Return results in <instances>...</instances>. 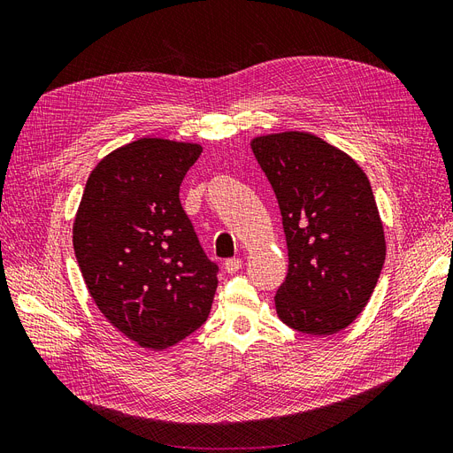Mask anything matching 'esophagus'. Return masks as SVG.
Segmentation results:
<instances>
[{"label":"esophagus","mask_w":453,"mask_h":453,"mask_svg":"<svg viewBox=\"0 0 453 453\" xmlns=\"http://www.w3.org/2000/svg\"><path fill=\"white\" fill-rule=\"evenodd\" d=\"M242 266H243V260H242V258H238V257H234V258H226V260H225V270H226L228 273H236Z\"/></svg>","instance_id":"obj_1"}]
</instances>
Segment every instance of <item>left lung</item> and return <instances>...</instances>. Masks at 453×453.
Returning a JSON list of instances; mask_svg holds the SVG:
<instances>
[{"instance_id":"obj_1","label":"left lung","mask_w":453,"mask_h":453,"mask_svg":"<svg viewBox=\"0 0 453 453\" xmlns=\"http://www.w3.org/2000/svg\"><path fill=\"white\" fill-rule=\"evenodd\" d=\"M253 155L276 193L289 251L280 319L298 333L334 334L365 310L386 260L368 177L344 150L308 132L260 135Z\"/></svg>"}]
</instances>
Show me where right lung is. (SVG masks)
Segmentation results:
<instances>
[{"mask_svg":"<svg viewBox=\"0 0 453 453\" xmlns=\"http://www.w3.org/2000/svg\"><path fill=\"white\" fill-rule=\"evenodd\" d=\"M202 147L142 138L88 177L73 223L77 263L107 321L166 349L208 319L219 266L205 257L180 187Z\"/></svg>","mask_w":453,"mask_h":453,"instance_id":"obj_1","label":"right lung"}]
</instances>
